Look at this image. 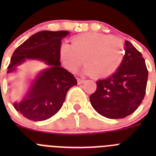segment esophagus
Here are the masks:
<instances>
[{"mask_svg": "<svg viewBox=\"0 0 156 156\" xmlns=\"http://www.w3.org/2000/svg\"><path fill=\"white\" fill-rule=\"evenodd\" d=\"M83 82H84V80L80 79V78H77V83H78V84H82Z\"/></svg>", "mask_w": 156, "mask_h": 156, "instance_id": "obj_1", "label": "esophagus"}]
</instances>
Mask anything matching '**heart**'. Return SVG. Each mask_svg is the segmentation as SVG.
<instances>
[{"label": "heart", "instance_id": "1", "mask_svg": "<svg viewBox=\"0 0 156 156\" xmlns=\"http://www.w3.org/2000/svg\"><path fill=\"white\" fill-rule=\"evenodd\" d=\"M124 57L122 44L117 40L98 33L76 36L71 44H62L59 58L65 68L74 73L83 63V73L98 79L113 75L119 69Z\"/></svg>", "mask_w": 156, "mask_h": 156}]
</instances>
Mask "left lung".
<instances>
[{"mask_svg": "<svg viewBox=\"0 0 156 156\" xmlns=\"http://www.w3.org/2000/svg\"><path fill=\"white\" fill-rule=\"evenodd\" d=\"M124 51L119 69L96 82L97 90L90 96L93 108L108 119H122L132 114L145 95L148 71L144 58L127 41Z\"/></svg>", "mask_w": 156, "mask_h": 156, "instance_id": "1", "label": "left lung"}]
</instances>
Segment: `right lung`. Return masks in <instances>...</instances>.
Wrapping results in <instances>:
<instances>
[{"instance_id": "1", "label": "right lung", "mask_w": 156, "mask_h": 156, "mask_svg": "<svg viewBox=\"0 0 156 156\" xmlns=\"http://www.w3.org/2000/svg\"><path fill=\"white\" fill-rule=\"evenodd\" d=\"M68 34L65 30L38 32L12 54L8 73L26 59H39L49 65L36 78L27 97L20 103H14L15 108L28 119L43 121L51 118L62 106L67 91L77 84L74 76L60 66L59 48L62 39Z\"/></svg>"}]
</instances>
